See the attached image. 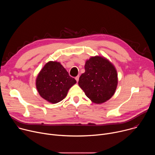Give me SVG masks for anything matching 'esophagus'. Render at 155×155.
Here are the masks:
<instances>
[{
  "mask_svg": "<svg viewBox=\"0 0 155 155\" xmlns=\"http://www.w3.org/2000/svg\"><path fill=\"white\" fill-rule=\"evenodd\" d=\"M75 80H76V81H77V82L78 81V80H79V76H78V75L75 77Z\"/></svg>",
  "mask_w": 155,
  "mask_h": 155,
  "instance_id": "obj_1",
  "label": "esophagus"
}]
</instances>
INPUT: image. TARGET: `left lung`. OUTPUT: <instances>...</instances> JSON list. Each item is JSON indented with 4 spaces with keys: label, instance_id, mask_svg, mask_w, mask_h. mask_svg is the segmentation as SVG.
Instances as JSON below:
<instances>
[{
    "label": "left lung",
    "instance_id": "1",
    "mask_svg": "<svg viewBox=\"0 0 155 155\" xmlns=\"http://www.w3.org/2000/svg\"><path fill=\"white\" fill-rule=\"evenodd\" d=\"M84 73L78 85L93 102L99 104L111 98L118 85V74L114 64L104 56H92L86 60Z\"/></svg>",
    "mask_w": 155,
    "mask_h": 155
}]
</instances>
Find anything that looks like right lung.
Wrapping results in <instances>:
<instances>
[{"label":"right lung","instance_id":"1","mask_svg":"<svg viewBox=\"0 0 155 155\" xmlns=\"http://www.w3.org/2000/svg\"><path fill=\"white\" fill-rule=\"evenodd\" d=\"M76 82L61 64L57 61L46 63L35 80L36 88L40 96L51 104L63 100Z\"/></svg>","mask_w":155,"mask_h":155}]
</instances>
